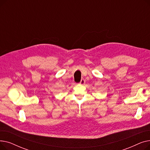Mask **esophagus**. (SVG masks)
Segmentation results:
<instances>
[{
    "label": "esophagus",
    "instance_id": "1",
    "mask_svg": "<svg viewBox=\"0 0 150 150\" xmlns=\"http://www.w3.org/2000/svg\"><path fill=\"white\" fill-rule=\"evenodd\" d=\"M85 83H86V81H85V80H84V79H82V80L80 81V84H82V85H83V84H85Z\"/></svg>",
    "mask_w": 150,
    "mask_h": 150
}]
</instances>
